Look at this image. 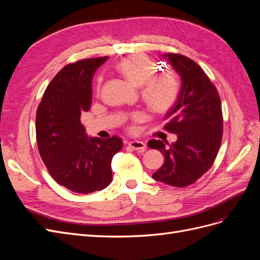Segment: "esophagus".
Listing matches in <instances>:
<instances>
[{"instance_id":"1","label":"esophagus","mask_w":260,"mask_h":260,"mask_svg":"<svg viewBox=\"0 0 260 260\" xmlns=\"http://www.w3.org/2000/svg\"><path fill=\"white\" fill-rule=\"evenodd\" d=\"M128 144L130 147L136 149V151H145L146 149V144L142 142V141H131Z\"/></svg>"}]
</instances>
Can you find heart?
I'll return each mask as SVG.
<instances>
[{"label": "heart", "mask_w": 260, "mask_h": 260, "mask_svg": "<svg viewBox=\"0 0 260 260\" xmlns=\"http://www.w3.org/2000/svg\"><path fill=\"white\" fill-rule=\"evenodd\" d=\"M117 69L124 78L141 86V96L146 105L157 114L169 112L177 103L180 94V82L177 75L170 70L157 72V65L144 54H135L121 59ZM101 88V79L98 89ZM131 119L138 123L144 119L142 113H135Z\"/></svg>", "instance_id": "obj_1"}]
</instances>
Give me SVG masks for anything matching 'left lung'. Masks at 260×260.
I'll use <instances>...</instances> for the list:
<instances>
[{
  "label": "left lung",
  "mask_w": 260,
  "mask_h": 260,
  "mask_svg": "<svg viewBox=\"0 0 260 260\" xmlns=\"http://www.w3.org/2000/svg\"><path fill=\"white\" fill-rule=\"evenodd\" d=\"M182 79L176 105L167 114L164 129L176 133L178 140H151L148 147L165 156L162 166L153 174L157 181L184 187L195 183L214 164L221 144L223 117L219 93L199 64L184 55H165Z\"/></svg>",
  "instance_id": "8db88e82"
}]
</instances>
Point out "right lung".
<instances>
[{
  "mask_svg": "<svg viewBox=\"0 0 260 260\" xmlns=\"http://www.w3.org/2000/svg\"><path fill=\"white\" fill-rule=\"evenodd\" d=\"M108 56L66 65L46 86L36 116L39 153L51 177L68 190L88 194L112 182V159L119 137L88 139L81 113L92 103V78Z\"/></svg>",
  "mask_w": 260,
  "mask_h": 260,
  "instance_id": "1",
  "label": "right lung"
}]
</instances>
